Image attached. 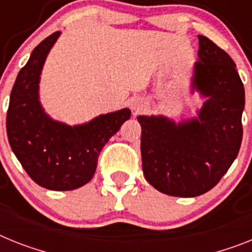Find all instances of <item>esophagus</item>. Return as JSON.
I'll use <instances>...</instances> for the list:
<instances>
[{"label":"esophagus","mask_w":252,"mask_h":252,"mask_svg":"<svg viewBox=\"0 0 252 252\" xmlns=\"http://www.w3.org/2000/svg\"><path fill=\"white\" fill-rule=\"evenodd\" d=\"M129 105H130V109L134 110V111H137V113H138V111H141V110L145 107V102H143L141 98H138V97H134V98H132L129 102Z\"/></svg>","instance_id":"34e87169"}]
</instances>
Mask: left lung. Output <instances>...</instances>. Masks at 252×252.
<instances>
[{
    "instance_id": "8db88e82",
    "label": "left lung",
    "mask_w": 252,
    "mask_h": 252,
    "mask_svg": "<svg viewBox=\"0 0 252 252\" xmlns=\"http://www.w3.org/2000/svg\"><path fill=\"white\" fill-rule=\"evenodd\" d=\"M193 88L208 97L197 119L179 123L138 116L145 178L158 191L194 197L219 183L242 142L244 83L229 55L198 35Z\"/></svg>"
}]
</instances>
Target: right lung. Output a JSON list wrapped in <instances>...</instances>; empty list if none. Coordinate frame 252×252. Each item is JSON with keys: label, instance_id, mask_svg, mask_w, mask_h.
I'll list each match as a JSON object with an SVG mask.
<instances>
[{"label": "right lung", "instance_id": "add662e5", "mask_svg": "<svg viewBox=\"0 0 252 252\" xmlns=\"http://www.w3.org/2000/svg\"><path fill=\"white\" fill-rule=\"evenodd\" d=\"M60 32L33 50L19 71L8 103V143L24 170L37 185L70 191L92 179L102 147L130 118V110L100 115L84 126H70L50 119L38 101V83L48 51Z\"/></svg>", "mask_w": 252, "mask_h": 252}]
</instances>
